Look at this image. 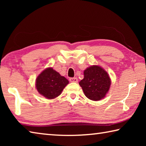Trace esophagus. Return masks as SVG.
I'll list each match as a JSON object with an SVG mask.
<instances>
[{"label":"esophagus","mask_w":146,"mask_h":146,"mask_svg":"<svg viewBox=\"0 0 146 146\" xmlns=\"http://www.w3.org/2000/svg\"><path fill=\"white\" fill-rule=\"evenodd\" d=\"M70 81L71 82H78V79L76 78H70Z\"/></svg>","instance_id":"esophagus-1"}]
</instances>
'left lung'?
Wrapping results in <instances>:
<instances>
[{
  "label": "left lung",
  "mask_w": 146,
  "mask_h": 146,
  "mask_svg": "<svg viewBox=\"0 0 146 146\" xmlns=\"http://www.w3.org/2000/svg\"><path fill=\"white\" fill-rule=\"evenodd\" d=\"M84 78L79 82L86 97L98 101L103 98L110 90L111 79L108 73L98 66H91L84 71Z\"/></svg>",
  "instance_id": "obj_1"
}]
</instances>
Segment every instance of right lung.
Listing matches in <instances>:
<instances>
[{
  "label": "right lung",
  "mask_w": 146,
  "mask_h": 146,
  "mask_svg": "<svg viewBox=\"0 0 146 146\" xmlns=\"http://www.w3.org/2000/svg\"><path fill=\"white\" fill-rule=\"evenodd\" d=\"M69 81L52 68L44 70L36 79L38 92L48 99H53L61 94Z\"/></svg>",
  "instance_id": "obj_1"
}]
</instances>
